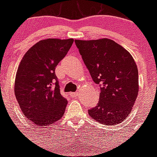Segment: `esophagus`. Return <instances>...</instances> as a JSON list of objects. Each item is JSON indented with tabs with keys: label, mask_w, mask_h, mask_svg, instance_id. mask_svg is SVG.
<instances>
[{
	"label": "esophagus",
	"mask_w": 157,
	"mask_h": 157,
	"mask_svg": "<svg viewBox=\"0 0 157 157\" xmlns=\"http://www.w3.org/2000/svg\"><path fill=\"white\" fill-rule=\"evenodd\" d=\"M71 97L73 98H76L78 97V93H71V94H70Z\"/></svg>",
	"instance_id": "obj_1"
}]
</instances>
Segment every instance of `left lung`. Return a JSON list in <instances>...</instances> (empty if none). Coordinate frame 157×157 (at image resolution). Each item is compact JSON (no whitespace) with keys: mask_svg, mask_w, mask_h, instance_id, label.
Masks as SVG:
<instances>
[{"mask_svg":"<svg viewBox=\"0 0 157 157\" xmlns=\"http://www.w3.org/2000/svg\"><path fill=\"white\" fill-rule=\"evenodd\" d=\"M93 80L100 84L98 105L89 110L105 125L122 123L130 114L138 94V71L130 52L113 40L75 41Z\"/></svg>","mask_w":157,"mask_h":157,"instance_id":"obj_1","label":"left lung"}]
</instances>
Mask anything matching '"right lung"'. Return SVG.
<instances>
[{
	"instance_id": "add662e5",
	"label": "right lung",
	"mask_w": 157,
	"mask_h": 157,
	"mask_svg": "<svg viewBox=\"0 0 157 157\" xmlns=\"http://www.w3.org/2000/svg\"><path fill=\"white\" fill-rule=\"evenodd\" d=\"M73 42V38L41 40L19 63L15 95L25 117L38 127L55 123L64 114L67 101L60 94L55 69Z\"/></svg>"
}]
</instances>
